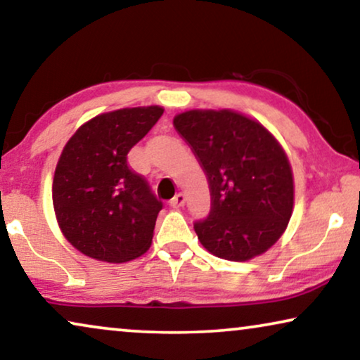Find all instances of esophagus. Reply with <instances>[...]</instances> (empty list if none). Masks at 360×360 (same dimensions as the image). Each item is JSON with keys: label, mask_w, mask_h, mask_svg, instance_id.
I'll use <instances>...</instances> for the list:
<instances>
[{"label": "esophagus", "mask_w": 360, "mask_h": 360, "mask_svg": "<svg viewBox=\"0 0 360 360\" xmlns=\"http://www.w3.org/2000/svg\"><path fill=\"white\" fill-rule=\"evenodd\" d=\"M185 200H186V196H185V193H176L174 198H172V201H170V205L174 206V208H180V206H184L185 205Z\"/></svg>", "instance_id": "1"}]
</instances>
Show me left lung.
Listing matches in <instances>:
<instances>
[{
    "label": "left lung",
    "mask_w": 360,
    "mask_h": 360,
    "mask_svg": "<svg viewBox=\"0 0 360 360\" xmlns=\"http://www.w3.org/2000/svg\"><path fill=\"white\" fill-rule=\"evenodd\" d=\"M174 126L210 181L211 213L195 223L201 245L231 262L267 252L287 229L295 205L292 165L277 137L228 108L179 112Z\"/></svg>",
    "instance_id": "8db88e82"
}]
</instances>
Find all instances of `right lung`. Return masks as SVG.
Returning a JSON list of instances; mask_svg holds the SVG:
<instances>
[{
    "label": "right lung",
    "mask_w": 360,
    "mask_h": 360,
    "mask_svg": "<svg viewBox=\"0 0 360 360\" xmlns=\"http://www.w3.org/2000/svg\"><path fill=\"white\" fill-rule=\"evenodd\" d=\"M162 112L157 105L101 112L63 147L52 181L53 211L63 238L86 257L122 264L149 250L162 201L127 164V152Z\"/></svg>",
    "instance_id": "right-lung-1"
}]
</instances>
